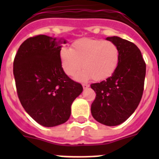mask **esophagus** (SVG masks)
Segmentation results:
<instances>
[{"instance_id":"esophagus-1","label":"esophagus","mask_w":159,"mask_h":159,"mask_svg":"<svg viewBox=\"0 0 159 159\" xmlns=\"http://www.w3.org/2000/svg\"><path fill=\"white\" fill-rule=\"evenodd\" d=\"M83 88H84V89H86V88H89V84H83Z\"/></svg>"}]
</instances>
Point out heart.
<instances>
[{
	"mask_svg": "<svg viewBox=\"0 0 159 159\" xmlns=\"http://www.w3.org/2000/svg\"><path fill=\"white\" fill-rule=\"evenodd\" d=\"M60 60L63 71L78 80L92 77L95 81L106 80L116 71L119 62V49L116 43L101 39L84 38L72 43L71 48H62ZM82 65L81 66V64Z\"/></svg>",
	"mask_w": 159,
	"mask_h": 159,
	"instance_id": "heart-1",
	"label": "heart"
}]
</instances>
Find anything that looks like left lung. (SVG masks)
Returning a JSON list of instances; mask_svg holds the SVG:
<instances>
[{
    "label": "left lung",
    "instance_id": "1",
    "mask_svg": "<svg viewBox=\"0 0 159 159\" xmlns=\"http://www.w3.org/2000/svg\"><path fill=\"white\" fill-rule=\"evenodd\" d=\"M119 49L116 71L106 80L91 84L96 93L91 107L94 119L106 126H117L134 113L143 96L146 64L139 48L119 36L107 37Z\"/></svg>",
    "mask_w": 159,
    "mask_h": 159
}]
</instances>
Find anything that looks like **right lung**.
<instances>
[{
  "label": "right lung",
  "mask_w": 159,
  "mask_h": 159,
  "mask_svg": "<svg viewBox=\"0 0 159 159\" xmlns=\"http://www.w3.org/2000/svg\"><path fill=\"white\" fill-rule=\"evenodd\" d=\"M67 40L45 35L30 37L20 46L13 62L19 99L25 111L43 127L63 124L71 116L73 101L83 92L80 84L63 71L61 43Z\"/></svg>",
  "instance_id": "add662e5"
}]
</instances>
